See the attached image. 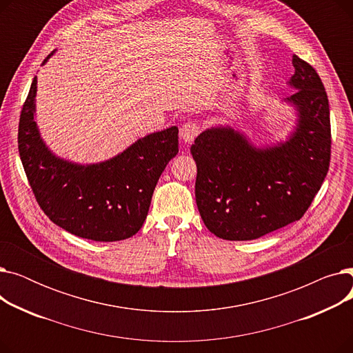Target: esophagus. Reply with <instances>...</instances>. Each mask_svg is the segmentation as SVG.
I'll use <instances>...</instances> for the list:
<instances>
[{
	"instance_id": "1",
	"label": "esophagus",
	"mask_w": 353,
	"mask_h": 353,
	"mask_svg": "<svg viewBox=\"0 0 353 353\" xmlns=\"http://www.w3.org/2000/svg\"><path fill=\"white\" fill-rule=\"evenodd\" d=\"M199 124L193 123V121H189V123H184L181 127H180V137L184 143H192L197 134H199Z\"/></svg>"
}]
</instances>
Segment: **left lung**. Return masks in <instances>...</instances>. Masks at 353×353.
Wrapping results in <instances>:
<instances>
[{
  "label": "left lung",
  "mask_w": 353,
  "mask_h": 353,
  "mask_svg": "<svg viewBox=\"0 0 353 353\" xmlns=\"http://www.w3.org/2000/svg\"><path fill=\"white\" fill-rule=\"evenodd\" d=\"M296 92L282 100L294 123L285 140L256 144L234 124L196 137V203L206 228L225 240H253L299 220L329 170V101L318 72L293 55Z\"/></svg>",
  "instance_id": "8db88e82"
}]
</instances>
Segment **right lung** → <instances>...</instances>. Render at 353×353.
<instances>
[{"instance_id": "right-lung-1", "label": "right lung", "mask_w": 353, "mask_h": 353, "mask_svg": "<svg viewBox=\"0 0 353 353\" xmlns=\"http://www.w3.org/2000/svg\"><path fill=\"white\" fill-rule=\"evenodd\" d=\"M35 96L37 76L21 111L18 150L43 212L61 229L96 242L134 236L163 170L179 153V128L172 125L140 137L104 161L76 163L46 144L35 120Z\"/></svg>"}]
</instances>
